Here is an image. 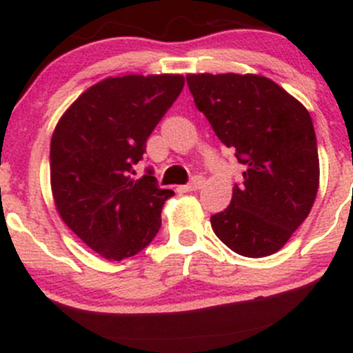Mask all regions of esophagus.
I'll list each match as a JSON object with an SVG mask.
<instances>
[{
    "instance_id": "esophagus-1",
    "label": "esophagus",
    "mask_w": 353,
    "mask_h": 353,
    "mask_svg": "<svg viewBox=\"0 0 353 353\" xmlns=\"http://www.w3.org/2000/svg\"><path fill=\"white\" fill-rule=\"evenodd\" d=\"M202 185H203V178L202 176H194V178H192L190 183L183 185L181 188H183V192H194V190H199Z\"/></svg>"
}]
</instances>
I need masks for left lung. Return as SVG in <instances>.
<instances>
[{
    "mask_svg": "<svg viewBox=\"0 0 353 353\" xmlns=\"http://www.w3.org/2000/svg\"><path fill=\"white\" fill-rule=\"evenodd\" d=\"M195 107L245 165L231 203L210 217L217 238L238 255L268 256L310 214L319 159L310 112L258 74H188Z\"/></svg>",
    "mask_w": 353,
    "mask_h": 353,
    "instance_id": "8db88e82",
    "label": "left lung"
}]
</instances>
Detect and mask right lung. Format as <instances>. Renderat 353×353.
Returning <instances> with one entry per match:
<instances>
[{
	"instance_id": "add662e5",
	"label": "right lung",
	"mask_w": 353,
	"mask_h": 353,
	"mask_svg": "<svg viewBox=\"0 0 353 353\" xmlns=\"http://www.w3.org/2000/svg\"><path fill=\"white\" fill-rule=\"evenodd\" d=\"M185 85L180 74L107 78L61 117L50 141V185L68 228L107 260L137 255L161 228L172 190L152 170L136 176L146 141Z\"/></svg>"
}]
</instances>
